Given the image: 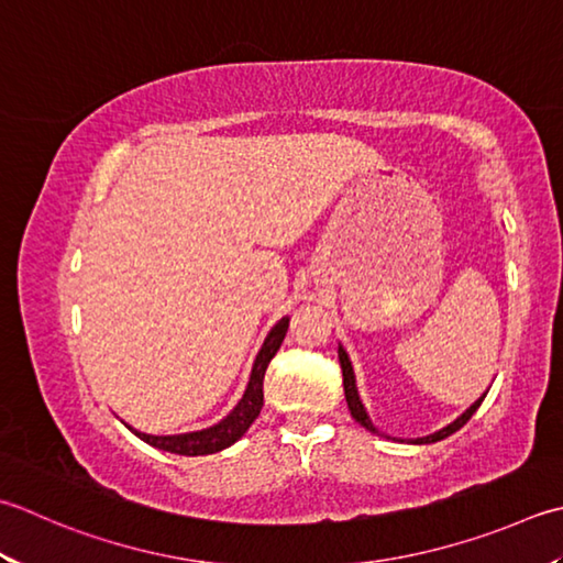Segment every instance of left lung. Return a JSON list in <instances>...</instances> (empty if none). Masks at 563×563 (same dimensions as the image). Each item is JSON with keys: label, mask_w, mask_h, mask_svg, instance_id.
I'll return each mask as SVG.
<instances>
[{"label": "left lung", "mask_w": 563, "mask_h": 563, "mask_svg": "<svg viewBox=\"0 0 563 563\" xmlns=\"http://www.w3.org/2000/svg\"><path fill=\"white\" fill-rule=\"evenodd\" d=\"M339 363H341V373H344V395H346V405H349V410H351V417H354V420H356L361 427H366L368 432L378 434V429L371 424L368 415H366V410H363V405H361V400H358V390H356L354 368H351V361H349V356H346V351L341 349V346H339ZM483 398H486V395H483ZM483 398H481V400H476V402H473V405L468 407V410L459 417V420H454V422H451L449 427L439 429V432L429 434V437H424V439H415V444H432V442H439V439H446L449 434H454L456 429H461V427H464V424L471 420L473 412H476L478 407H481Z\"/></svg>", "instance_id": "8db88e82"}]
</instances>
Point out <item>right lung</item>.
Here are the masks:
<instances>
[{
  "label": "right lung",
  "mask_w": 563,
  "mask_h": 563,
  "mask_svg": "<svg viewBox=\"0 0 563 563\" xmlns=\"http://www.w3.org/2000/svg\"><path fill=\"white\" fill-rule=\"evenodd\" d=\"M285 332H288V317H283L278 324L271 329V334L263 341V346L256 356V363H253L251 378H249V388L244 393L241 402L231 410L222 422L214 427L200 429V432H187V434H168V437H156V434H143L139 429H131L143 442L170 451V454H180V456H205V454H214V451H222L231 446L246 434V429L256 422V417L261 415L263 407V376H266V368L271 358L278 354V349L285 339Z\"/></svg>",
  "instance_id": "add662e5"
}]
</instances>
